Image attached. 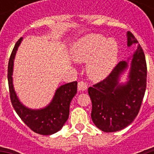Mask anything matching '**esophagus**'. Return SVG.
I'll list each match as a JSON object with an SVG mask.
<instances>
[{"instance_id":"obj_1","label":"esophagus","mask_w":154,"mask_h":154,"mask_svg":"<svg viewBox=\"0 0 154 154\" xmlns=\"http://www.w3.org/2000/svg\"><path fill=\"white\" fill-rule=\"evenodd\" d=\"M77 89L79 91H85L87 89V84L84 82H78V85H77Z\"/></svg>"}]
</instances>
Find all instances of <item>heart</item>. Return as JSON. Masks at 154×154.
Returning <instances> with one entry per match:
<instances>
[{
  "instance_id": "obj_1",
  "label": "heart",
  "mask_w": 154,
  "mask_h": 154,
  "mask_svg": "<svg viewBox=\"0 0 154 154\" xmlns=\"http://www.w3.org/2000/svg\"><path fill=\"white\" fill-rule=\"evenodd\" d=\"M119 53L118 43L114 38L91 33L80 38L72 45L71 56L75 61L87 62V74L93 81L107 78L117 65Z\"/></svg>"
}]
</instances>
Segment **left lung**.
Segmentation results:
<instances>
[{"instance_id":"8db88e82","label":"left lung","mask_w":154,"mask_h":154,"mask_svg":"<svg viewBox=\"0 0 154 154\" xmlns=\"http://www.w3.org/2000/svg\"><path fill=\"white\" fill-rule=\"evenodd\" d=\"M126 37L128 47L137 44L136 51L126 60L120 61L106 79L88 89L93 122L105 133L122 130L134 122L146 92L145 54L131 32H127ZM125 74L127 77L122 82Z\"/></svg>"}]
</instances>
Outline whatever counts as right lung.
<instances>
[{"instance_id": "add662e5", "label": "right lung", "mask_w": 154, "mask_h": 154, "mask_svg": "<svg viewBox=\"0 0 154 154\" xmlns=\"http://www.w3.org/2000/svg\"><path fill=\"white\" fill-rule=\"evenodd\" d=\"M23 38L18 40L11 53L8 66V82L10 99L14 109L32 131L42 135H51L61 129L69 115V105L77 94V82L62 85L56 89L52 101L43 108L31 109L25 105L18 97L13 85L14 60Z\"/></svg>"}]
</instances>
